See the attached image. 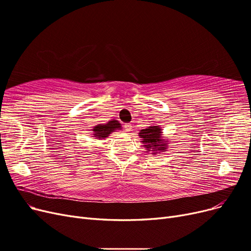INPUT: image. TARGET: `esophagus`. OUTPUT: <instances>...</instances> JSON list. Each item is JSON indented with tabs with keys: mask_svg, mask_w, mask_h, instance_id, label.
Masks as SVG:
<instances>
[{
	"mask_svg": "<svg viewBox=\"0 0 251 251\" xmlns=\"http://www.w3.org/2000/svg\"><path fill=\"white\" fill-rule=\"evenodd\" d=\"M124 126H125V131H126V132H131V131L133 130V127H132V125H131V124H126Z\"/></svg>",
	"mask_w": 251,
	"mask_h": 251,
	"instance_id": "34e87169",
	"label": "esophagus"
}]
</instances>
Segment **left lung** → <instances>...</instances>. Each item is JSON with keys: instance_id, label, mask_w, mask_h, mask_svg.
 I'll use <instances>...</instances> for the list:
<instances>
[{"instance_id": "8db88e82", "label": "left lung", "mask_w": 251, "mask_h": 251, "mask_svg": "<svg viewBox=\"0 0 251 251\" xmlns=\"http://www.w3.org/2000/svg\"><path fill=\"white\" fill-rule=\"evenodd\" d=\"M161 133L162 130L159 126H149L148 128H143V130H140L139 136L140 138H142V143H144V148H146L147 151H151V154H158L162 153V151H165L166 147L165 146V141L161 138Z\"/></svg>"}]
</instances>
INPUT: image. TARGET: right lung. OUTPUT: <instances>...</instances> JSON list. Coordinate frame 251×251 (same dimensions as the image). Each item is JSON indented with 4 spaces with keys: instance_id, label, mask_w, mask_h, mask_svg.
<instances>
[{
    "instance_id": "obj_1",
    "label": "right lung",
    "mask_w": 251,
    "mask_h": 251,
    "mask_svg": "<svg viewBox=\"0 0 251 251\" xmlns=\"http://www.w3.org/2000/svg\"><path fill=\"white\" fill-rule=\"evenodd\" d=\"M93 127L94 128H91V130L93 131L94 137H96V139H104L112 132H115V130H121V124L116 119H112L107 124H100Z\"/></svg>"
}]
</instances>
